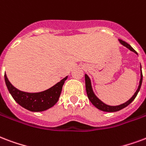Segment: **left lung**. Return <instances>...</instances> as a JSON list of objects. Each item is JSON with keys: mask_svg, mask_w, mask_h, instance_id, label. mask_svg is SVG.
I'll return each mask as SVG.
<instances>
[{"mask_svg": "<svg viewBox=\"0 0 146 146\" xmlns=\"http://www.w3.org/2000/svg\"><path fill=\"white\" fill-rule=\"evenodd\" d=\"M120 43L123 45L125 47H127L128 48H129L131 51L134 52H135L137 54L136 51L131 46L128 44L127 42H125V41H123L121 39H119ZM142 66H141V79H140V82H139V86L138 87V89H137L136 92L135 93V94L131 97V98L129 99V100L127 101V102H125V103L122 104H120V105H117V106H110V105H108L106 104L103 103L100 99H98L97 97H96V95L94 94V93L93 91L92 90V87H91V83H90V80L89 76H87V74H85V84H86V91H87V97L89 98V100H90V102L94 105L97 108H98L100 111H106V112H115V111H118L120 110H121V109L125 108V107H127L128 104H130L134 100H135V98H136L137 94H138V93H139V90L141 88V85H142Z\"/></svg>", "mask_w": 146, "mask_h": 146, "instance_id": "obj_1", "label": "left lung"}]
</instances>
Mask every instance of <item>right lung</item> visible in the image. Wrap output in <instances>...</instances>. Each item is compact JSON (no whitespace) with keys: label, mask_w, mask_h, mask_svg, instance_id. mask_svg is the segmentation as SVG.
Here are the masks:
<instances>
[{"label":"right lung","mask_w":146,"mask_h":146,"mask_svg":"<svg viewBox=\"0 0 146 146\" xmlns=\"http://www.w3.org/2000/svg\"><path fill=\"white\" fill-rule=\"evenodd\" d=\"M66 76L51 88L39 93H27L21 91L13 86L4 74V80L7 90L16 102L30 111H43L54 106L59 100Z\"/></svg>","instance_id":"1"}]
</instances>
